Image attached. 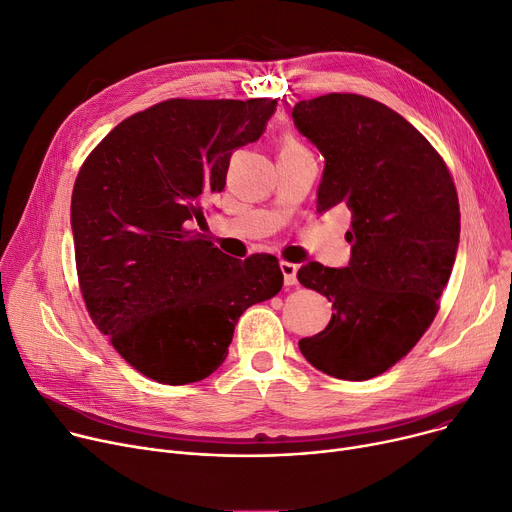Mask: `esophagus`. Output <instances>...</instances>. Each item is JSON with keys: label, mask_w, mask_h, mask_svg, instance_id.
I'll return each mask as SVG.
<instances>
[{"label": "esophagus", "mask_w": 512, "mask_h": 512, "mask_svg": "<svg viewBox=\"0 0 512 512\" xmlns=\"http://www.w3.org/2000/svg\"><path fill=\"white\" fill-rule=\"evenodd\" d=\"M281 273H283L285 285H295L297 283V264L281 260Z\"/></svg>", "instance_id": "obj_1"}]
</instances>
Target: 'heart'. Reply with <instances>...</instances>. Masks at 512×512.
<instances>
[{
    "instance_id": "b5f03b06",
    "label": "heart",
    "mask_w": 512,
    "mask_h": 512,
    "mask_svg": "<svg viewBox=\"0 0 512 512\" xmlns=\"http://www.w3.org/2000/svg\"><path fill=\"white\" fill-rule=\"evenodd\" d=\"M285 144H295V142H293V140H287V142H285Z\"/></svg>"
}]
</instances>
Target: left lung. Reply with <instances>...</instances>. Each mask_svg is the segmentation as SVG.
Masks as SVG:
<instances>
[{
	"instance_id": "1",
	"label": "left lung",
	"mask_w": 512,
	"mask_h": 512,
	"mask_svg": "<svg viewBox=\"0 0 512 512\" xmlns=\"http://www.w3.org/2000/svg\"><path fill=\"white\" fill-rule=\"evenodd\" d=\"M291 117L324 157L316 210H351L349 264L297 270L335 310L299 351L328 376L370 380L405 357L438 312L459 248L457 190L432 144L374 99L330 93L299 101Z\"/></svg>"
}]
</instances>
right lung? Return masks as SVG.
<instances>
[{"label": "right lung", "mask_w": 512, "mask_h": 512, "mask_svg": "<svg viewBox=\"0 0 512 512\" xmlns=\"http://www.w3.org/2000/svg\"><path fill=\"white\" fill-rule=\"evenodd\" d=\"M273 99H169L115 126L84 161L72 233L86 310L115 351L161 384H190L227 357L235 324L283 287L279 260H235L198 231L235 148L256 142Z\"/></svg>", "instance_id": "add662e5"}]
</instances>
